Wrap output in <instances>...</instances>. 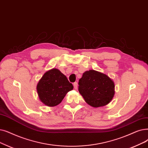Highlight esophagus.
Masks as SVG:
<instances>
[{
  "instance_id": "esophagus-1",
  "label": "esophagus",
  "mask_w": 148,
  "mask_h": 148,
  "mask_svg": "<svg viewBox=\"0 0 148 148\" xmlns=\"http://www.w3.org/2000/svg\"><path fill=\"white\" fill-rule=\"evenodd\" d=\"M73 86H74V89H77V86H78V84H77V82H75V83H74Z\"/></svg>"
}]
</instances>
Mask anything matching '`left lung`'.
<instances>
[{
    "instance_id": "1",
    "label": "left lung",
    "mask_w": 148,
    "mask_h": 148,
    "mask_svg": "<svg viewBox=\"0 0 148 148\" xmlns=\"http://www.w3.org/2000/svg\"><path fill=\"white\" fill-rule=\"evenodd\" d=\"M79 82L80 94L92 107L106 106L114 97V82L105 74L90 69L83 74Z\"/></svg>"
}]
</instances>
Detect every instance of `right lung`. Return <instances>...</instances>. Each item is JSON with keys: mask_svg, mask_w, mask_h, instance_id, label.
<instances>
[{"mask_svg": "<svg viewBox=\"0 0 148 148\" xmlns=\"http://www.w3.org/2000/svg\"><path fill=\"white\" fill-rule=\"evenodd\" d=\"M73 89L66 77L58 69L53 68L43 74L37 85V91L41 102L49 107L58 105L66 94Z\"/></svg>", "mask_w": 148, "mask_h": 148, "instance_id": "1", "label": "right lung"}]
</instances>
